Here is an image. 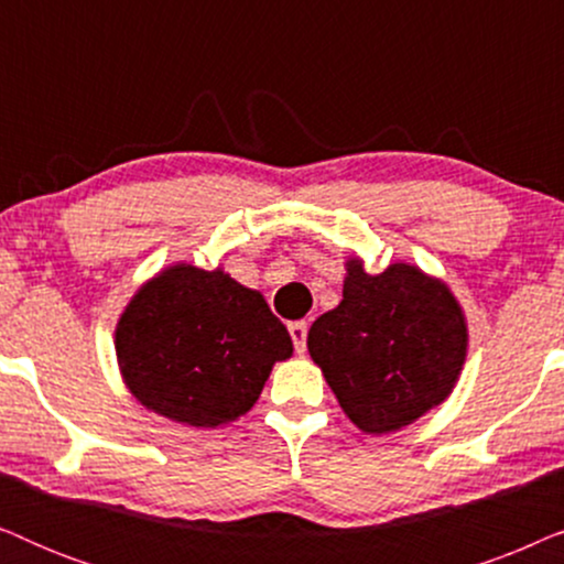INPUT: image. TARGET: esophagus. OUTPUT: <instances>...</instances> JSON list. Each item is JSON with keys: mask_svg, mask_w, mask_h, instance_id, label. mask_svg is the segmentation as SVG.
<instances>
[{"mask_svg": "<svg viewBox=\"0 0 564 564\" xmlns=\"http://www.w3.org/2000/svg\"><path fill=\"white\" fill-rule=\"evenodd\" d=\"M290 336H292V344H295V351H297V354H305V338H307V323H305V321H297V323H290Z\"/></svg>", "mask_w": 564, "mask_h": 564, "instance_id": "obj_1", "label": "esophagus"}]
</instances>
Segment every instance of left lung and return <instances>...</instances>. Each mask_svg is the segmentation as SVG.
<instances>
[{
	"label": "left lung",
	"instance_id": "left-lung-1",
	"mask_svg": "<svg viewBox=\"0 0 564 564\" xmlns=\"http://www.w3.org/2000/svg\"><path fill=\"white\" fill-rule=\"evenodd\" d=\"M344 300L307 330V351L354 426L382 436L452 395L467 359V318L444 280L395 261L369 274L346 259Z\"/></svg>",
	"mask_w": 564,
	"mask_h": 564
}]
</instances>
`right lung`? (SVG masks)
<instances>
[{
	"mask_svg": "<svg viewBox=\"0 0 564 564\" xmlns=\"http://www.w3.org/2000/svg\"><path fill=\"white\" fill-rule=\"evenodd\" d=\"M122 382L169 421L218 429L257 403L292 338L259 290L187 261L145 280L115 328Z\"/></svg>",
	"mask_w": 564,
	"mask_h": 564,
	"instance_id": "1",
	"label": "right lung"
}]
</instances>
